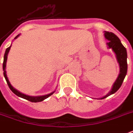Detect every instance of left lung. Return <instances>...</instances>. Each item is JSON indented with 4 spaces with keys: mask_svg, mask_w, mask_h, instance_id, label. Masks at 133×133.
Here are the masks:
<instances>
[{
    "mask_svg": "<svg viewBox=\"0 0 133 133\" xmlns=\"http://www.w3.org/2000/svg\"><path fill=\"white\" fill-rule=\"evenodd\" d=\"M104 35H105V38L108 40V42H107V45L109 48H111L113 49V51L116 54V58H117L118 62L120 66V74L116 79V82L113 84L111 91L106 96L101 98V99L109 96L110 95L113 94L120 89V87H121V85L123 82L124 78L125 77V75L127 74V69H128L126 49L122 44L120 39L113 32H105Z\"/></svg>",
    "mask_w": 133,
    "mask_h": 133,
    "instance_id": "obj_1",
    "label": "left lung"
}]
</instances>
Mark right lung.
Instances as JSON below:
<instances>
[{
    "label": "right lung",
    "instance_id": "1",
    "mask_svg": "<svg viewBox=\"0 0 133 133\" xmlns=\"http://www.w3.org/2000/svg\"><path fill=\"white\" fill-rule=\"evenodd\" d=\"M20 35H17L16 37H15V39H16L18 37V36ZM10 47L11 46H10L9 47H8L5 50V55H4V60H3V75H4V77L5 78V80L7 81V84L8 85V87H9L10 89L12 91L15 95H17V96H19L20 98H23L24 99H26L29 101H30V102H35V103H37V102H40V101H44V99H46L47 98L50 96L51 95H52L55 91L54 92H52V93H50L49 94H47V95H44V96H27L25 94H23L22 93H20L18 91H17L16 89H14L13 87L11 86V84H10L9 81H8V77L6 76V71H5V66H6V61H7V57H8V52L10 51Z\"/></svg>",
    "mask_w": 133,
    "mask_h": 133
}]
</instances>
